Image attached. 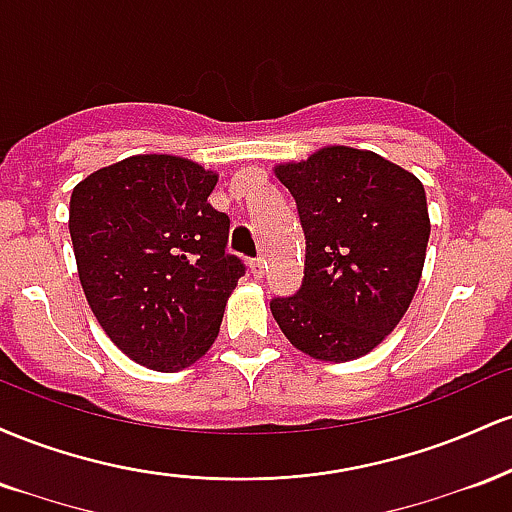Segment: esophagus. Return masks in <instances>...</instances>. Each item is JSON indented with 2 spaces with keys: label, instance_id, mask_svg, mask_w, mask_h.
Instances as JSON below:
<instances>
[{
  "label": "esophagus",
  "instance_id": "obj_1",
  "mask_svg": "<svg viewBox=\"0 0 512 512\" xmlns=\"http://www.w3.org/2000/svg\"><path fill=\"white\" fill-rule=\"evenodd\" d=\"M264 269H267V264H264L262 257H257V260L250 262V274L255 276V279H262L264 276Z\"/></svg>",
  "mask_w": 512,
  "mask_h": 512
}]
</instances>
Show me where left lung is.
Listing matches in <instances>:
<instances>
[{"instance_id": "8db88e82", "label": "left lung", "mask_w": 512, "mask_h": 512, "mask_svg": "<svg viewBox=\"0 0 512 512\" xmlns=\"http://www.w3.org/2000/svg\"><path fill=\"white\" fill-rule=\"evenodd\" d=\"M305 233L303 284L269 303L303 354L344 363L366 356L407 313L431 236L421 180L351 146H325L274 166Z\"/></svg>"}]
</instances>
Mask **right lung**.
<instances>
[{"label": "right lung", "mask_w": 512, "mask_h": 512, "mask_svg": "<svg viewBox=\"0 0 512 512\" xmlns=\"http://www.w3.org/2000/svg\"><path fill=\"white\" fill-rule=\"evenodd\" d=\"M219 175L170 154H139L91 173L69 199L81 289L122 354L175 373L219 337L245 274L226 255V214L209 204Z\"/></svg>", "instance_id": "add662e5"}]
</instances>
